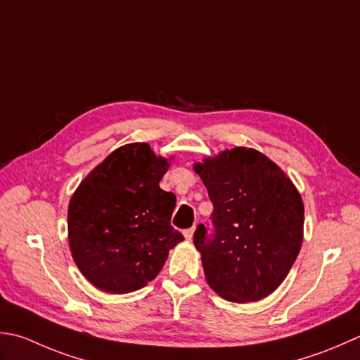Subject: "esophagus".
Segmentation results:
<instances>
[{
	"mask_svg": "<svg viewBox=\"0 0 360 360\" xmlns=\"http://www.w3.org/2000/svg\"><path fill=\"white\" fill-rule=\"evenodd\" d=\"M193 232H195V228H188L184 231V237L187 238V240H192L193 238Z\"/></svg>",
	"mask_w": 360,
	"mask_h": 360,
	"instance_id": "1",
	"label": "esophagus"
}]
</instances>
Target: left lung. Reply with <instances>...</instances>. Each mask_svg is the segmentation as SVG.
I'll return each mask as SVG.
<instances>
[{"instance_id": "8db88e82", "label": "left lung", "mask_w": 360, "mask_h": 360, "mask_svg": "<svg viewBox=\"0 0 360 360\" xmlns=\"http://www.w3.org/2000/svg\"><path fill=\"white\" fill-rule=\"evenodd\" d=\"M193 168L214 204L212 228L198 224L193 234L207 284L232 302L269 297L301 250L304 206L298 190L251 148L226 150Z\"/></svg>"}]
</instances>
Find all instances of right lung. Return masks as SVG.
Here are the masks:
<instances>
[{
    "label": "right lung",
    "mask_w": 360,
    "mask_h": 360,
    "mask_svg": "<svg viewBox=\"0 0 360 360\" xmlns=\"http://www.w3.org/2000/svg\"><path fill=\"white\" fill-rule=\"evenodd\" d=\"M168 162L146 143L109 154L68 206V242L84 276L108 293H129L158 276L184 240L172 226L176 196L159 187Z\"/></svg>",
    "instance_id": "obj_1"
}]
</instances>
